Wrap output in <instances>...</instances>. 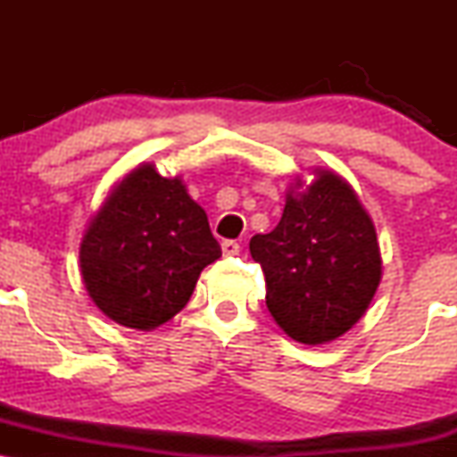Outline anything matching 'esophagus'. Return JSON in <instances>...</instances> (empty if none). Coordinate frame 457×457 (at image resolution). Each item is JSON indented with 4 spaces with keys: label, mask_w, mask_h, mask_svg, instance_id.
I'll use <instances>...</instances> for the list:
<instances>
[{
    "label": "esophagus",
    "mask_w": 457,
    "mask_h": 457,
    "mask_svg": "<svg viewBox=\"0 0 457 457\" xmlns=\"http://www.w3.org/2000/svg\"><path fill=\"white\" fill-rule=\"evenodd\" d=\"M221 249H223V255H238L240 253V245L236 243V240H223L221 243Z\"/></svg>",
    "instance_id": "obj_1"
}]
</instances>
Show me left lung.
Instances as JSON below:
<instances>
[{
  "label": "left lung",
  "instance_id": "1",
  "mask_svg": "<svg viewBox=\"0 0 457 457\" xmlns=\"http://www.w3.org/2000/svg\"><path fill=\"white\" fill-rule=\"evenodd\" d=\"M251 258L266 277V307L301 344L333 342L359 322L380 283L382 260L370 214L333 171L290 193L281 221L255 234Z\"/></svg>",
  "mask_w": 457,
  "mask_h": 457
}]
</instances>
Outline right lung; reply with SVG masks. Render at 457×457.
<instances>
[{
	"instance_id": "1",
	"label": "right lung",
	"mask_w": 457,
	"mask_h": 457,
	"mask_svg": "<svg viewBox=\"0 0 457 457\" xmlns=\"http://www.w3.org/2000/svg\"><path fill=\"white\" fill-rule=\"evenodd\" d=\"M221 258L204 208L180 178L141 165L113 188L81 240L87 295L107 318L150 330L187 305L199 272Z\"/></svg>"
}]
</instances>
